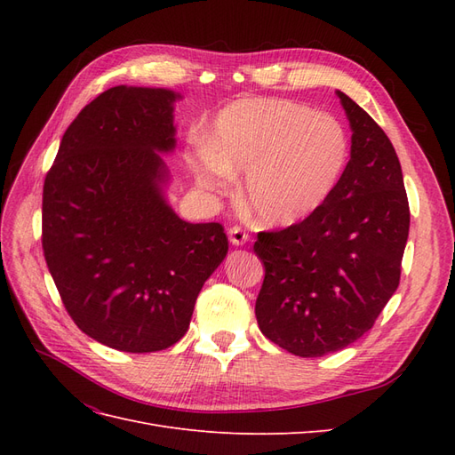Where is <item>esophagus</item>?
I'll use <instances>...</instances> for the list:
<instances>
[{
  "mask_svg": "<svg viewBox=\"0 0 455 455\" xmlns=\"http://www.w3.org/2000/svg\"><path fill=\"white\" fill-rule=\"evenodd\" d=\"M229 241H231V244L241 246V244H244L246 241H249V233H246L241 226H233L229 229Z\"/></svg>",
  "mask_w": 455,
  "mask_h": 455,
  "instance_id": "1",
  "label": "esophagus"
}]
</instances>
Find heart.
I'll use <instances>...</instances> for the list:
<instances>
[{
	"label": "heart",
	"mask_w": 455,
	"mask_h": 455,
	"mask_svg": "<svg viewBox=\"0 0 455 455\" xmlns=\"http://www.w3.org/2000/svg\"><path fill=\"white\" fill-rule=\"evenodd\" d=\"M349 161V136L328 114L283 99H244L214 121L209 148L191 159L197 182L224 194L246 172L244 199L267 226H291L334 194Z\"/></svg>",
	"instance_id": "1"
}]
</instances>
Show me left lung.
<instances>
[{
    "label": "left lung",
    "instance_id": "obj_1",
    "mask_svg": "<svg viewBox=\"0 0 455 455\" xmlns=\"http://www.w3.org/2000/svg\"><path fill=\"white\" fill-rule=\"evenodd\" d=\"M351 159L319 211L279 231H259L266 267L256 299L267 339L298 356H323L374 326L401 281L410 229L403 169L387 134L338 91Z\"/></svg>",
    "mask_w": 455,
    "mask_h": 455
}]
</instances>
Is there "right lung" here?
Masks as SVG:
<instances>
[{
	"label": "right lung",
	"mask_w": 455,
	"mask_h": 455,
	"mask_svg": "<svg viewBox=\"0 0 455 455\" xmlns=\"http://www.w3.org/2000/svg\"><path fill=\"white\" fill-rule=\"evenodd\" d=\"M167 89L112 87L66 129L44 184L41 244L81 332L125 353L167 349L228 254L222 224H189L163 196L174 140Z\"/></svg>",
	"instance_id": "obj_1"
}]
</instances>
